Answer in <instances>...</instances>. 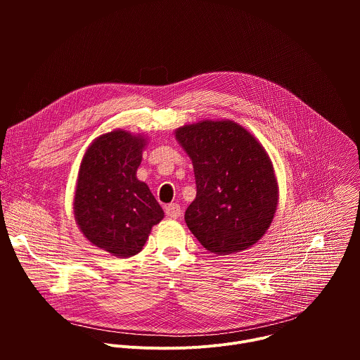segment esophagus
Segmentation results:
<instances>
[{"label": "esophagus", "instance_id": "esophagus-1", "mask_svg": "<svg viewBox=\"0 0 360 360\" xmlns=\"http://www.w3.org/2000/svg\"><path fill=\"white\" fill-rule=\"evenodd\" d=\"M165 214L171 219H178L181 217V207L178 203H169L165 207Z\"/></svg>", "mask_w": 360, "mask_h": 360}]
</instances>
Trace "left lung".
<instances>
[{
    "instance_id": "1",
    "label": "left lung",
    "mask_w": 360,
    "mask_h": 360,
    "mask_svg": "<svg viewBox=\"0 0 360 360\" xmlns=\"http://www.w3.org/2000/svg\"><path fill=\"white\" fill-rule=\"evenodd\" d=\"M192 161L196 198L185 222L211 253L229 255L258 242L279 199L272 161L262 143L231 120H205L175 129Z\"/></svg>"
}]
</instances>
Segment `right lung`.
Returning <instances> with one entry per match:
<instances>
[{"label":"right lung","instance_id":"right-lung-1","mask_svg":"<svg viewBox=\"0 0 360 360\" xmlns=\"http://www.w3.org/2000/svg\"><path fill=\"white\" fill-rule=\"evenodd\" d=\"M146 138L124 129L102 134L85 150L74 195V217L96 248L125 259L139 253L164 211L136 178Z\"/></svg>","mask_w":360,"mask_h":360}]
</instances>
